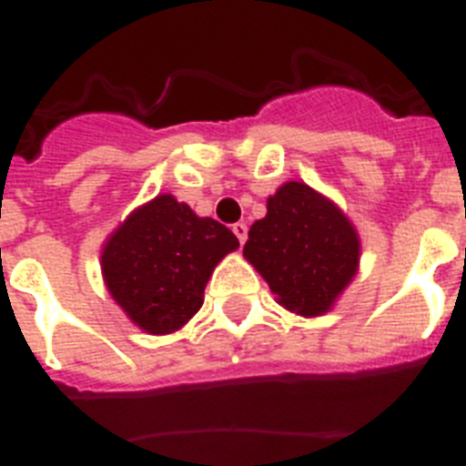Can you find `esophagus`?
<instances>
[{"label": "esophagus", "instance_id": "esophagus-1", "mask_svg": "<svg viewBox=\"0 0 466 466\" xmlns=\"http://www.w3.org/2000/svg\"><path fill=\"white\" fill-rule=\"evenodd\" d=\"M233 233H236V238H238V240H240V245H245V240H247V224H242V221L233 224Z\"/></svg>", "mask_w": 466, "mask_h": 466}]
</instances>
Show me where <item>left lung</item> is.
I'll return each instance as SVG.
<instances>
[{"label": "left lung", "instance_id": "obj_1", "mask_svg": "<svg viewBox=\"0 0 466 466\" xmlns=\"http://www.w3.org/2000/svg\"><path fill=\"white\" fill-rule=\"evenodd\" d=\"M242 254L287 310L317 317L355 278L360 238L327 198L289 182L268 198V214L252 224Z\"/></svg>", "mask_w": 466, "mask_h": 466}]
</instances>
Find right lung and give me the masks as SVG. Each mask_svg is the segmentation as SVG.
I'll return each mask as SVG.
<instances>
[{
    "mask_svg": "<svg viewBox=\"0 0 466 466\" xmlns=\"http://www.w3.org/2000/svg\"><path fill=\"white\" fill-rule=\"evenodd\" d=\"M219 221L196 217L172 196L135 209L106 240L102 273L109 294L147 333H170L203 306L214 266L238 249Z\"/></svg>",
    "mask_w": 466,
    "mask_h": 466,
    "instance_id": "1",
    "label": "right lung"
}]
</instances>
